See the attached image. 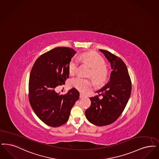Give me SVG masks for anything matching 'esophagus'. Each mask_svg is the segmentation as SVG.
<instances>
[{"mask_svg":"<svg viewBox=\"0 0 159 159\" xmlns=\"http://www.w3.org/2000/svg\"><path fill=\"white\" fill-rule=\"evenodd\" d=\"M84 98V95L83 94V93H80V98Z\"/></svg>","mask_w":159,"mask_h":159,"instance_id":"34e87169","label":"esophagus"}]
</instances>
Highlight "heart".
Returning <instances> with one entry per match:
<instances>
[{"label": "heart", "mask_w": 159, "mask_h": 159, "mask_svg": "<svg viewBox=\"0 0 159 159\" xmlns=\"http://www.w3.org/2000/svg\"><path fill=\"white\" fill-rule=\"evenodd\" d=\"M79 58L83 62L88 64L92 67L89 75L92 77L96 82L101 83L105 80L107 70L105 66V61L100 55L94 52H86L80 54ZM77 67L78 62L76 59L71 60L69 64L70 75H74L76 73ZM71 84L79 91L84 92L91 89L93 83L89 79L77 77L71 80Z\"/></svg>", "instance_id": "obj_1"}]
</instances>
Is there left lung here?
Returning a JSON list of instances; mask_svg holds the SVG:
<instances>
[{"instance_id": "8db88e82", "label": "left lung", "mask_w": 159, "mask_h": 159, "mask_svg": "<svg viewBox=\"0 0 159 159\" xmlns=\"http://www.w3.org/2000/svg\"><path fill=\"white\" fill-rule=\"evenodd\" d=\"M111 64L109 81L90 98V107L85 111L88 120L97 126L108 125L122 113L131 92V82L127 66L120 58L107 50H99ZM102 96L99 98V96Z\"/></svg>"}]
</instances>
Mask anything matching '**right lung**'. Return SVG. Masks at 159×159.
Returning <instances> with one entry per match:
<instances>
[{"label": "right lung", "instance_id": "right-lung-1", "mask_svg": "<svg viewBox=\"0 0 159 159\" xmlns=\"http://www.w3.org/2000/svg\"><path fill=\"white\" fill-rule=\"evenodd\" d=\"M76 52L68 47L52 49L38 57L31 71L29 101L37 116L50 127H60L68 121L70 111L79 98L75 88L64 95L55 91L69 78V64Z\"/></svg>", "mask_w": 159, "mask_h": 159}]
</instances>
